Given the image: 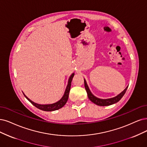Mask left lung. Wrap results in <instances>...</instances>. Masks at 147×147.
Segmentation results:
<instances>
[{
	"mask_svg": "<svg viewBox=\"0 0 147 147\" xmlns=\"http://www.w3.org/2000/svg\"><path fill=\"white\" fill-rule=\"evenodd\" d=\"M84 85H85V88L86 91V93H87L89 99L92 102H93L94 104L99 106H108V105H113L114 104H116V103H117L122 99V97L123 96L125 93V92L128 86V85L125 88V89L123 91H122L120 94H119L115 97H111V98H109V99H100L92 94L87 85V83H86V81L85 79H84Z\"/></svg>",
	"mask_w": 147,
	"mask_h": 147,
	"instance_id": "left-lung-1",
	"label": "left lung"
}]
</instances>
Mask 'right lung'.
<instances>
[{
	"instance_id": "right-lung-1",
	"label": "right lung",
	"mask_w": 147,
	"mask_h": 147,
	"mask_svg": "<svg viewBox=\"0 0 147 147\" xmlns=\"http://www.w3.org/2000/svg\"><path fill=\"white\" fill-rule=\"evenodd\" d=\"M74 76V73H72L71 74V76H69V79H68V84L67 85L66 89H65V91L64 92V94L63 95V96L62 97V98L60 99L59 100H58L57 102L53 103V104H37V103L32 101L31 100H30L28 97H27L24 93V92L22 91V93L24 94V95L25 96V97H26V99L28 100L29 102H30L31 104L33 105L34 106H35L36 108H39V109L43 110V111H55V110H57L60 108H62L65 104H66L68 99V96H69V90H70V88H71V81L72 79Z\"/></svg>"
}]
</instances>
